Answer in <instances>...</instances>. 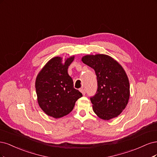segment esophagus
Wrapping results in <instances>:
<instances>
[{
  "label": "esophagus",
  "mask_w": 157,
  "mask_h": 157,
  "mask_svg": "<svg viewBox=\"0 0 157 157\" xmlns=\"http://www.w3.org/2000/svg\"><path fill=\"white\" fill-rule=\"evenodd\" d=\"M79 90L81 91V93H82L83 95H85V90L84 89H80Z\"/></svg>",
  "instance_id": "esophagus-1"
}]
</instances>
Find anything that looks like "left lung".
I'll list each match as a JSON object with an SVG mask.
<instances>
[{
	"label": "left lung",
	"mask_w": 157,
	"mask_h": 157,
	"mask_svg": "<svg viewBox=\"0 0 157 157\" xmlns=\"http://www.w3.org/2000/svg\"><path fill=\"white\" fill-rule=\"evenodd\" d=\"M82 60L93 68L97 75V91L90 98L94 112L104 120L117 117L130 98L129 80L124 68L117 60L104 54L87 55Z\"/></svg>",
	"instance_id": "left-lung-1"
}]
</instances>
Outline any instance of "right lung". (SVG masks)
Masks as SVG:
<instances>
[{
    "mask_svg": "<svg viewBox=\"0 0 157 157\" xmlns=\"http://www.w3.org/2000/svg\"><path fill=\"white\" fill-rule=\"evenodd\" d=\"M55 57L39 72L35 82L38 105L44 112L55 119L71 112L78 99L82 97L74 88L73 80L68 74V67L74 60Z\"/></svg>",
    "mask_w": 157,
    "mask_h": 157,
    "instance_id": "1",
    "label": "right lung"
}]
</instances>
